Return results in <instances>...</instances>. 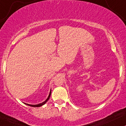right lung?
<instances>
[{"label": "right lung", "mask_w": 126, "mask_h": 126, "mask_svg": "<svg viewBox=\"0 0 126 126\" xmlns=\"http://www.w3.org/2000/svg\"><path fill=\"white\" fill-rule=\"evenodd\" d=\"M51 90L50 91V93H49V96H48V97L47 99V100H45V101H44V102H42V103H39V104H38V105H29V104H27V103H25V104H26V105H29V106H33V107H39V106H42L43 105L45 104V103H46V102H47L48 100H49V97H50V96H51Z\"/></svg>", "instance_id": "1"}]
</instances>
